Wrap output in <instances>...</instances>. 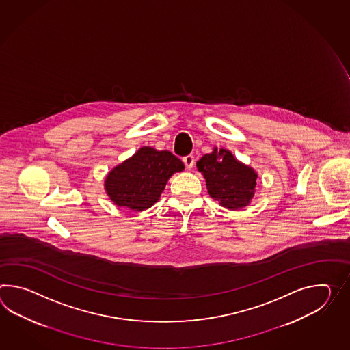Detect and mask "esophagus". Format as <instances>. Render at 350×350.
<instances>
[{
	"label": "esophagus",
	"mask_w": 350,
	"mask_h": 350,
	"mask_svg": "<svg viewBox=\"0 0 350 350\" xmlns=\"http://www.w3.org/2000/svg\"><path fill=\"white\" fill-rule=\"evenodd\" d=\"M183 163H185V165H186L187 170H191V168H193L194 165V157L191 156H186L185 158H183Z\"/></svg>",
	"instance_id": "1"
}]
</instances>
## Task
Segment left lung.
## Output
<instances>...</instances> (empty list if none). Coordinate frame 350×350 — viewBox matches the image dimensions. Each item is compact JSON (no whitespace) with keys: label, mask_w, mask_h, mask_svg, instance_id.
<instances>
[{"label":"left lung","mask_w":350,"mask_h":350,"mask_svg":"<svg viewBox=\"0 0 350 350\" xmlns=\"http://www.w3.org/2000/svg\"><path fill=\"white\" fill-rule=\"evenodd\" d=\"M206 179L211 197L228 210L247 207L256 192L257 172L242 163L232 152L213 148L196 163Z\"/></svg>","instance_id":"left-lung-1"}]
</instances>
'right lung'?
Wrapping results in <instances>:
<instances>
[{"label": "right lung", "mask_w": 350, "mask_h": 350, "mask_svg": "<svg viewBox=\"0 0 350 350\" xmlns=\"http://www.w3.org/2000/svg\"><path fill=\"white\" fill-rule=\"evenodd\" d=\"M183 170V162L171 152L144 146L110 170L104 189L118 207L140 212L158 202L168 179Z\"/></svg>", "instance_id": "1"}]
</instances>
